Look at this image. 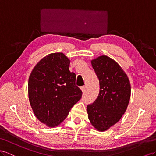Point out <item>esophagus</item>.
Instances as JSON below:
<instances>
[{
	"label": "esophagus",
	"mask_w": 156,
	"mask_h": 156,
	"mask_svg": "<svg viewBox=\"0 0 156 156\" xmlns=\"http://www.w3.org/2000/svg\"><path fill=\"white\" fill-rule=\"evenodd\" d=\"M80 88H81V90H82V92L83 93H84L85 92V91H86V87L85 86H82L81 87H80Z\"/></svg>",
	"instance_id": "34e87169"
}]
</instances>
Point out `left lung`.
<instances>
[{"label":"left lung","mask_w":156,"mask_h":156,"mask_svg":"<svg viewBox=\"0 0 156 156\" xmlns=\"http://www.w3.org/2000/svg\"><path fill=\"white\" fill-rule=\"evenodd\" d=\"M99 81V93L94 102L87 105L90 121L99 131L116 124L125 113L130 98L127 75L118 63L105 55L91 61Z\"/></svg>","instance_id":"obj_1"}]
</instances>
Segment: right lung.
Here are the masks:
<instances>
[{
    "instance_id": "1",
    "label": "right lung",
    "mask_w": 156,
    "mask_h": 156,
    "mask_svg": "<svg viewBox=\"0 0 156 156\" xmlns=\"http://www.w3.org/2000/svg\"><path fill=\"white\" fill-rule=\"evenodd\" d=\"M70 60L62 53L48 55L34 67L28 82L29 100L39 121L49 127L61 124L82 91L69 70Z\"/></svg>"
}]
</instances>
